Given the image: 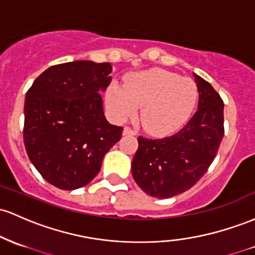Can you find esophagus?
<instances>
[{
	"label": "esophagus",
	"instance_id": "34e87169",
	"mask_svg": "<svg viewBox=\"0 0 255 255\" xmlns=\"http://www.w3.org/2000/svg\"><path fill=\"white\" fill-rule=\"evenodd\" d=\"M123 135H135V132L129 127L123 128Z\"/></svg>",
	"mask_w": 255,
	"mask_h": 255
}]
</instances>
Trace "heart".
Listing matches in <instances>:
<instances>
[{"mask_svg": "<svg viewBox=\"0 0 255 255\" xmlns=\"http://www.w3.org/2000/svg\"><path fill=\"white\" fill-rule=\"evenodd\" d=\"M197 97V87L191 78L150 69L130 75L126 87L111 83L106 91V105L119 122L132 119L141 108L145 130L152 135H168L187 122Z\"/></svg>", "mask_w": 255, "mask_h": 255, "instance_id": "1", "label": "heart"}]
</instances>
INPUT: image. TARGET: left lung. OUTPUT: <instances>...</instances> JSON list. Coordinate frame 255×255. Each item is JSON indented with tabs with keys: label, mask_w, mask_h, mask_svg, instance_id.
Returning a JSON list of instances; mask_svg holds the SVG:
<instances>
[{
	"label": "left lung",
	"mask_w": 255,
	"mask_h": 255,
	"mask_svg": "<svg viewBox=\"0 0 255 255\" xmlns=\"http://www.w3.org/2000/svg\"><path fill=\"white\" fill-rule=\"evenodd\" d=\"M197 111L183 129L162 139L139 136L132 175L145 194L169 198L185 192L203 177L224 136V103L217 91L195 75Z\"/></svg>",
	"instance_id": "left-lung-1"
}]
</instances>
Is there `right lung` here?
Here are the masks:
<instances>
[{"label": "right lung", "mask_w": 255, "mask_h": 255, "mask_svg": "<svg viewBox=\"0 0 255 255\" xmlns=\"http://www.w3.org/2000/svg\"><path fill=\"white\" fill-rule=\"evenodd\" d=\"M110 63L77 60L50 66L33 81L24 105V144L40 174L61 190L91 183L121 139L103 110Z\"/></svg>", "instance_id": "obj_1"}]
</instances>
